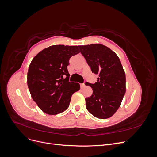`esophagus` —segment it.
<instances>
[{
	"instance_id": "esophagus-1",
	"label": "esophagus",
	"mask_w": 157,
	"mask_h": 157,
	"mask_svg": "<svg viewBox=\"0 0 157 157\" xmlns=\"http://www.w3.org/2000/svg\"><path fill=\"white\" fill-rule=\"evenodd\" d=\"M84 86H85V84H80V87H81V88H83Z\"/></svg>"
}]
</instances>
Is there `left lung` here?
<instances>
[{
    "label": "left lung",
    "mask_w": 157,
    "mask_h": 157,
    "mask_svg": "<svg viewBox=\"0 0 157 157\" xmlns=\"http://www.w3.org/2000/svg\"><path fill=\"white\" fill-rule=\"evenodd\" d=\"M92 73L98 75L95 84L86 82L93 90L86 98V107L101 119L112 117L119 108L126 92V75L118 56L101 44L78 46Z\"/></svg>",
    "instance_id": "8db88e82"
}]
</instances>
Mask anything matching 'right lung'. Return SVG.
<instances>
[{"mask_svg": "<svg viewBox=\"0 0 157 157\" xmlns=\"http://www.w3.org/2000/svg\"><path fill=\"white\" fill-rule=\"evenodd\" d=\"M79 52L78 46L53 45L40 51L31 61L27 73L28 88L44 113L54 115L63 112L73 94L80 90L78 83L69 82L67 70L70 58Z\"/></svg>", "mask_w": 157, "mask_h": 157, "instance_id": "1", "label": "right lung"}]
</instances>
